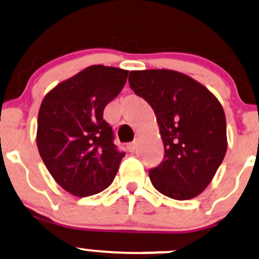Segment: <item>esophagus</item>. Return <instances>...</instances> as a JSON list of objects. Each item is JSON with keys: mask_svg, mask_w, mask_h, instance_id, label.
<instances>
[{"mask_svg": "<svg viewBox=\"0 0 259 259\" xmlns=\"http://www.w3.org/2000/svg\"><path fill=\"white\" fill-rule=\"evenodd\" d=\"M127 150L130 151V152H134V151L136 150V148H138V140H135V141H133V142H130V144H127Z\"/></svg>", "mask_w": 259, "mask_h": 259, "instance_id": "esophagus-1", "label": "esophagus"}]
</instances>
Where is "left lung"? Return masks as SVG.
Masks as SVG:
<instances>
[{"instance_id":"left-lung-1","label":"left lung","mask_w":259,"mask_h":259,"mask_svg":"<svg viewBox=\"0 0 259 259\" xmlns=\"http://www.w3.org/2000/svg\"><path fill=\"white\" fill-rule=\"evenodd\" d=\"M129 85L152 107L164 145V158L148 170L154 189L174 200L196 197L227 153L221 102L200 82L175 70H133Z\"/></svg>"}]
</instances>
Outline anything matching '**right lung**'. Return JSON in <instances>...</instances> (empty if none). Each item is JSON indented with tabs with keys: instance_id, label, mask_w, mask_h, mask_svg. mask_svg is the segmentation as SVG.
I'll return each instance as SVG.
<instances>
[{
	"instance_id": "obj_1",
	"label": "right lung",
	"mask_w": 259,
	"mask_h": 259,
	"mask_svg": "<svg viewBox=\"0 0 259 259\" xmlns=\"http://www.w3.org/2000/svg\"><path fill=\"white\" fill-rule=\"evenodd\" d=\"M127 70L91 65L45 96L37 117L38 153L65 191L86 197L112 184L125 153L117 150L103 111L121 91Z\"/></svg>"
}]
</instances>
